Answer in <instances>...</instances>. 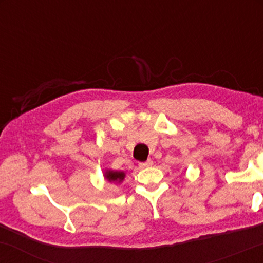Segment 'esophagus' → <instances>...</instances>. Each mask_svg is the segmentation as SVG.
<instances>
[{
  "label": "esophagus",
  "instance_id": "obj_1",
  "mask_svg": "<svg viewBox=\"0 0 263 263\" xmlns=\"http://www.w3.org/2000/svg\"><path fill=\"white\" fill-rule=\"evenodd\" d=\"M152 164H153L152 159H147L146 162L138 163V167H140V168H147V167H151V165H152Z\"/></svg>",
  "mask_w": 263,
  "mask_h": 263
}]
</instances>
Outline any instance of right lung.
Returning a JSON list of instances; mask_svg holds the SVG:
<instances>
[{"label":"right lung","instance_id":"add662e5","mask_svg":"<svg viewBox=\"0 0 263 263\" xmlns=\"http://www.w3.org/2000/svg\"><path fill=\"white\" fill-rule=\"evenodd\" d=\"M126 173L122 171H112V170H105L104 172V178L107 182L114 183V184H120L125 179Z\"/></svg>","mask_w":263,"mask_h":263}]
</instances>
